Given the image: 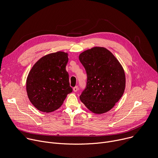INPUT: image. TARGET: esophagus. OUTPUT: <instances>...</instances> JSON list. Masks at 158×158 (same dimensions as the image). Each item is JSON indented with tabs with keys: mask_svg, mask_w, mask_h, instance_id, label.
<instances>
[{
	"mask_svg": "<svg viewBox=\"0 0 158 158\" xmlns=\"http://www.w3.org/2000/svg\"><path fill=\"white\" fill-rule=\"evenodd\" d=\"M73 91L74 92H77L78 91V86H75L74 88H73Z\"/></svg>",
	"mask_w": 158,
	"mask_h": 158,
	"instance_id": "34e87169",
	"label": "esophagus"
}]
</instances>
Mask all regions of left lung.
Segmentation results:
<instances>
[{
    "mask_svg": "<svg viewBox=\"0 0 158 158\" xmlns=\"http://www.w3.org/2000/svg\"><path fill=\"white\" fill-rule=\"evenodd\" d=\"M87 74L86 87L81 101L94 113L110 110L122 96L125 88L124 70L113 53L103 47H94L79 55Z\"/></svg>",
    "mask_w": 158,
    "mask_h": 158,
    "instance_id": "obj_1",
    "label": "left lung"
}]
</instances>
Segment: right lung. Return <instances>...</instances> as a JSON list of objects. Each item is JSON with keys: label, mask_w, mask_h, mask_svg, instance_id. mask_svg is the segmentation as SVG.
Returning <instances> with one entry per match:
<instances>
[{"label": "right lung", "mask_w": 158, "mask_h": 158, "mask_svg": "<svg viewBox=\"0 0 158 158\" xmlns=\"http://www.w3.org/2000/svg\"><path fill=\"white\" fill-rule=\"evenodd\" d=\"M67 53L57 52L45 55L33 66L26 79L28 98L38 110L49 113L59 108L73 91L65 67Z\"/></svg>", "instance_id": "add662e5"}]
</instances>
